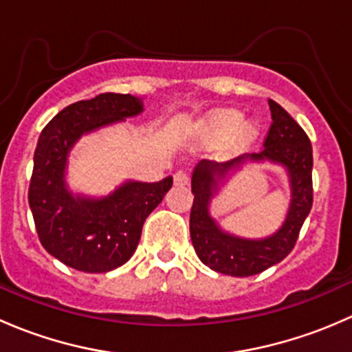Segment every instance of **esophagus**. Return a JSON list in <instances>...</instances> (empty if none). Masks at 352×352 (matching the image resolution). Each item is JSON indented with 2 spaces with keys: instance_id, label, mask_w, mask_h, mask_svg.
Listing matches in <instances>:
<instances>
[{
  "instance_id": "1",
  "label": "esophagus",
  "mask_w": 352,
  "mask_h": 352,
  "mask_svg": "<svg viewBox=\"0 0 352 352\" xmlns=\"http://www.w3.org/2000/svg\"><path fill=\"white\" fill-rule=\"evenodd\" d=\"M189 175H187L186 172H177L175 175H173V182H175V186H187L189 184Z\"/></svg>"
}]
</instances>
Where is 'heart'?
Wrapping results in <instances>:
<instances>
[{
    "mask_svg": "<svg viewBox=\"0 0 352 352\" xmlns=\"http://www.w3.org/2000/svg\"><path fill=\"white\" fill-rule=\"evenodd\" d=\"M242 122V116L236 110H219L206 122L204 133L209 140L221 141L236 131L240 141H247L254 136V126L250 122Z\"/></svg>",
    "mask_w": 352,
    "mask_h": 352,
    "instance_id": "1",
    "label": "heart"
}]
</instances>
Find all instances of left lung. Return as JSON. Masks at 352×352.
Listing matches in <instances>:
<instances>
[{
  "instance_id": "obj_1",
  "label": "left lung",
  "mask_w": 352,
  "mask_h": 352,
  "mask_svg": "<svg viewBox=\"0 0 352 352\" xmlns=\"http://www.w3.org/2000/svg\"><path fill=\"white\" fill-rule=\"evenodd\" d=\"M272 124L261 153L242 155L226 163L202 160L192 173L194 202L190 209V240L202 264L226 276L247 278L278 264L294 248L305 219L314 204L311 143L300 124L274 100H269ZM278 162L288 170L290 209L283 226L271 237L242 239L223 232L208 212V204L228 171L247 161Z\"/></svg>"
}]
</instances>
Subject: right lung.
Wrapping results in <instances>:
<instances>
[{
    "label": "right lung",
    "mask_w": 352,
    "mask_h": 352,
    "mask_svg": "<svg viewBox=\"0 0 352 352\" xmlns=\"http://www.w3.org/2000/svg\"><path fill=\"white\" fill-rule=\"evenodd\" d=\"M143 112L133 95L100 94L67 105L42 129L34 153L28 204L42 247L81 272H109L131 258L144 221L172 187L173 179L129 182L107 197L74 196L65 173L69 150L83 134Z\"/></svg>",
    "instance_id": "obj_1"
}]
</instances>
